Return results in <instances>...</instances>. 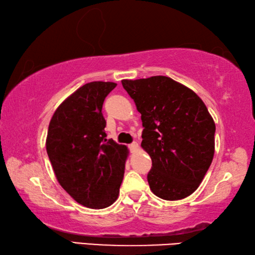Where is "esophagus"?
<instances>
[{
  "label": "esophagus",
  "mask_w": 255,
  "mask_h": 255,
  "mask_svg": "<svg viewBox=\"0 0 255 255\" xmlns=\"http://www.w3.org/2000/svg\"><path fill=\"white\" fill-rule=\"evenodd\" d=\"M128 147L130 148V150H135L136 148H138V144H137V141H132L131 144H129Z\"/></svg>",
  "instance_id": "1"
}]
</instances>
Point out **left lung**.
I'll return each mask as SVG.
<instances>
[{"mask_svg": "<svg viewBox=\"0 0 255 255\" xmlns=\"http://www.w3.org/2000/svg\"><path fill=\"white\" fill-rule=\"evenodd\" d=\"M122 83L141 115V147L152 158L150 190L164 200L190 196L201 183L215 152L216 126L205 103L167 76Z\"/></svg>", "mask_w": 255, "mask_h": 255, "instance_id": "1", "label": "left lung"}]
</instances>
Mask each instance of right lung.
<instances>
[{"mask_svg": "<svg viewBox=\"0 0 255 255\" xmlns=\"http://www.w3.org/2000/svg\"><path fill=\"white\" fill-rule=\"evenodd\" d=\"M114 82H91L68 97L50 120L46 149L56 178L73 199L93 209L117 200L128 149L107 139L102 106Z\"/></svg>", "mask_w": 255, "mask_h": 255, "instance_id": "1", "label": "right lung"}]
</instances>
